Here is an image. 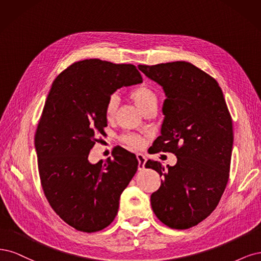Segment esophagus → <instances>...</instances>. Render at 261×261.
Returning a JSON list of instances; mask_svg holds the SVG:
<instances>
[{
    "label": "esophagus",
    "mask_w": 261,
    "mask_h": 261,
    "mask_svg": "<svg viewBox=\"0 0 261 261\" xmlns=\"http://www.w3.org/2000/svg\"><path fill=\"white\" fill-rule=\"evenodd\" d=\"M137 159L139 162V170H143L145 168V163H146V157L141 154V153H138L137 154Z\"/></svg>",
    "instance_id": "1"
}]
</instances>
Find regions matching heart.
<instances>
[{
    "label": "heart",
    "mask_w": 261,
    "mask_h": 261,
    "mask_svg": "<svg viewBox=\"0 0 261 261\" xmlns=\"http://www.w3.org/2000/svg\"><path fill=\"white\" fill-rule=\"evenodd\" d=\"M130 98L141 112L144 111L150 104H157V95L155 91L145 85L133 89L130 92ZM117 106H118V96L113 94L108 97L105 105V115L107 118H112L115 115ZM121 140L125 144L133 148H140L143 146V139L139 136H136V134H125V136L121 138Z\"/></svg>",
    "instance_id": "1"
}]
</instances>
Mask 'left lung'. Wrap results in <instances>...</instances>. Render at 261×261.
<instances>
[{
    "instance_id": "1",
    "label": "left lung",
    "mask_w": 261,
    "mask_h": 261,
    "mask_svg": "<svg viewBox=\"0 0 261 261\" xmlns=\"http://www.w3.org/2000/svg\"><path fill=\"white\" fill-rule=\"evenodd\" d=\"M165 92V118L153 153L176 156L174 166L147 161L164 180L150 196L156 217L172 229H189L212 214L229 180L232 118L218 82L188 62L139 65Z\"/></svg>"
}]
</instances>
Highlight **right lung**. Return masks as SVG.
<instances>
[{"label":"right lung","instance_id":"1","mask_svg":"<svg viewBox=\"0 0 261 261\" xmlns=\"http://www.w3.org/2000/svg\"><path fill=\"white\" fill-rule=\"evenodd\" d=\"M142 81L136 66L93 58L70 65L49 90L35 137L40 179L54 212L75 230L111 224L138 170L137 156L122 147L104 163L91 164L89 154L107 125L108 97Z\"/></svg>","mask_w":261,"mask_h":261}]
</instances>
